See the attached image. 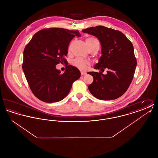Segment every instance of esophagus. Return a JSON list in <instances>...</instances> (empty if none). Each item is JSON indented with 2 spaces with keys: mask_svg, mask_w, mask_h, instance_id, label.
I'll use <instances>...</instances> for the list:
<instances>
[{
  "mask_svg": "<svg viewBox=\"0 0 158 158\" xmlns=\"http://www.w3.org/2000/svg\"><path fill=\"white\" fill-rule=\"evenodd\" d=\"M86 73H85V72H81V75H82V76L85 75H86Z\"/></svg>",
  "mask_w": 158,
  "mask_h": 158,
  "instance_id": "obj_1",
  "label": "esophagus"
}]
</instances>
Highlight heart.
<instances>
[{"label":"heart","instance_id":"heart-1","mask_svg":"<svg viewBox=\"0 0 158 158\" xmlns=\"http://www.w3.org/2000/svg\"><path fill=\"white\" fill-rule=\"evenodd\" d=\"M86 43L89 48L95 45H99L98 40L94 37L86 38ZM73 64L81 70H85L90 66V62L88 60H85L82 58L77 57L73 61Z\"/></svg>","mask_w":158,"mask_h":158}]
</instances>
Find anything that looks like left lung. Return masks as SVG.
I'll use <instances>...</instances> for the list:
<instances>
[{"instance_id": "left-lung-1", "label": "left lung", "mask_w": 158, "mask_h": 158, "mask_svg": "<svg viewBox=\"0 0 158 158\" xmlns=\"http://www.w3.org/2000/svg\"><path fill=\"white\" fill-rule=\"evenodd\" d=\"M97 37L101 44V53L95 69L101 72H88L94 81L88 86L91 94L101 100H113L120 97L131 82L137 65L133 45L120 31L104 26H97L83 30Z\"/></svg>"}]
</instances>
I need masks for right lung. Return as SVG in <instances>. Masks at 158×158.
I'll return each mask as SVG.
<instances>
[{"instance_id": "1", "label": "right lung", "mask_w": 158, "mask_h": 158, "mask_svg": "<svg viewBox=\"0 0 158 158\" xmlns=\"http://www.w3.org/2000/svg\"><path fill=\"white\" fill-rule=\"evenodd\" d=\"M81 37L79 31L61 28L44 29L35 33L23 51V69L33 94L40 100L52 103L68 95L72 84L81 76L78 69L68 65L61 74L56 66L66 63L70 41Z\"/></svg>"}]
</instances>
